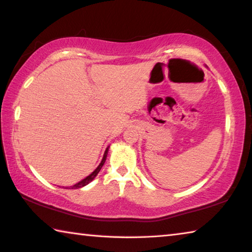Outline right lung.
<instances>
[{
  "mask_svg": "<svg viewBox=\"0 0 252 252\" xmlns=\"http://www.w3.org/2000/svg\"><path fill=\"white\" fill-rule=\"evenodd\" d=\"M108 150H109V148H106V150H105V152H104V156H103V158H102V161H101V163L97 165V168L94 170V171H93L90 176H88L87 178H84L83 180H81L80 182H78V183H75L74 186H71V187H67L66 189H80V188H82V187H84V186H87V185H89V183H90L93 179H94L95 177H96V174L100 172V170H101V168L103 167V164H104V162H105V160H106V156H108Z\"/></svg>",
  "mask_w": 252,
  "mask_h": 252,
  "instance_id": "1",
  "label": "right lung"
}]
</instances>
